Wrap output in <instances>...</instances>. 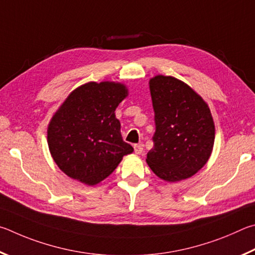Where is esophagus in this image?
Returning <instances> with one entry per match:
<instances>
[{"label":"esophagus","instance_id":"1","mask_svg":"<svg viewBox=\"0 0 255 255\" xmlns=\"http://www.w3.org/2000/svg\"><path fill=\"white\" fill-rule=\"evenodd\" d=\"M142 151H143V148H142V145H140V144H135L134 145V152L136 154H141Z\"/></svg>","mask_w":255,"mask_h":255}]
</instances>
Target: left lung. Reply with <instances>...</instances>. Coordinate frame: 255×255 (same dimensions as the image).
Wrapping results in <instances>:
<instances>
[{"instance_id": "obj_1", "label": "left lung", "mask_w": 255, "mask_h": 255, "mask_svg": "<svg viewBox=\"0 0 255 255\" xmlns=\"http://www.w3.org/2000/svg\"><path fill=\"white\" fill-rule=\"evenodd\" d=\"M149 87L155 132L145 161L164 181L193 177L207 163L215 140L208 104L189 85L172 76H154Z\"/></svg>"}]
</instances>
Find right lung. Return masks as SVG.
Listing matches in <instances>:
<instances>
[{
	"label": "right lung",
	"mask_w": 255,
	"mask_h": 255,
	"mask_svg": "<svg viewBox=\"0 0 255 255\" xmlns=\"http://www.w3.org/2000/svg\"><path fill=\"white\" fill-rule=\"evenodd\" d=\"M128 95L122 83L89 82L75 88L52 115L47 128L49 151L71 179L95 186L133 152L115 116Z\"/></svg>",
	"instance_id": "right-lung-1"
}]
</instances>
